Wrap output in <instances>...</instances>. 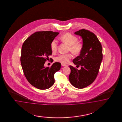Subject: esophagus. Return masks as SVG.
I'll use <instances>...</instances> for the list:
<instances>
[{"label":"esophagus","instance_id":"1","mask_svg":"<svg viewBox=\"0 0 122 122\" xmlns=\"http://www.w3.org/2000/svg\"><path fill=\"white\" fill-rule=\"evenodd\" d=\"M61 65H62V66H68L67 65H66V64H63V63H61Z\"/></svg>","mask_w":122,"mask_h":122}]
</instances>
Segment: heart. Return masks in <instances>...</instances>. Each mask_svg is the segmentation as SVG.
I'll return each mask as SVG.
<instances>
[{"label": "heart", "mask_w": 122, "mask_h": 122, "mask_svg": "<svg viewBox=\"0 0 122 122\" xmlns=\"http://www.w3.org/2000/svg\"><path fill=\"white\" fill-rule=\"evenodd\" d=\"M59 39L64 43L69 46V51L75 55H77L81 52L83 49L82 43L78 41L77 37L70 33H63L59 37ZM58 45L56 41L54 40L51 44V50L53 52L57 51ZM72 57L71 54L59 55L56 58V61L63 63H68Z\"/></svg>", "instance_id": "1"}]
</instances>
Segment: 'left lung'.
<instances>
[{
	"instance_id": "1",
	"label": "left lung",
	"mask_w": 122,
	"mask_h": 122,
	"mask_svg": "<svg viewBox=\"0 0 122 122\" xmlns=\"http://www.w3.org/2000/svg\"><path fill=\"white\" fill-rule=\"evenodd\" d=\"M75 34L82 37L83 49L80 55L72 61L75 65L81 66V69L78 70L70 66L69 80L75 87L83 89L96 79L102 60V49L97 37L90 31L82 29Z\"/></svg>"
}]
</instances>
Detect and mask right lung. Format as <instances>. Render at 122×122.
I'll list each match as a JSON object with an SVG mask.
<instances>
[{"label": "right lung", "mask_w": 122, "mask_h": 122, "mask_svg": "<svg viewBox=\"0 0 122 122\" xmlns=\"http://www.w3.org/2000/svg\"><path fill=\"white\" fill-rule=\"evenodd\" d=\"M59 34L50 31L37 32L22 45V69L27 81L37 89L44 90L51 87L55 83L54 74L61 68V63L58 62L54 63L50 67L44 66L49 56L51 55V42Z\"/></svg>", "instance_id": "obj_1"}]
</instances>
